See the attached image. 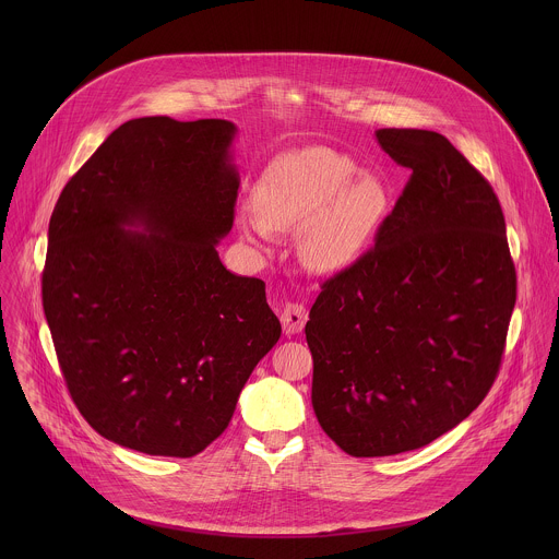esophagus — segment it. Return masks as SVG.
<instances>
[{
	"instance_id": "34e87169",
	"label": "esophagus",
	"mask_w": 559,
	"mask_h": 559,
	"mask_svg": "<svg viewBox=\"0 0 559 559\" xmlns=\"http://www.w3.org/2000/svg\"><path fill=\"white\" fill-rule=\"evenodd\" d=\"M280 320H282V326L288 335L299 333L308 322V310L301 304H286L282 314H280Z\"/></svg>"
}]
</instances>
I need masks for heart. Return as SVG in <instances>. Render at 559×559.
<instances>
[{"label": "heart", "instance_id": "1", "mask_svg": "<svg viewBox=\"0 0 559 559\" xmlns=\"http://www.w3.org/2000/svg\"><path fill=\"white\" fill-rule=\"evenodd\" d=\"M255 217H240L245 237L266 247L271 233L299 230L301 258L317 271L355 264L374 239L390 189L374 171L331 148H304L273 160L253 189Z\"/></svg>", "mask_w": 559, "mask_h": 559}]
</instances>
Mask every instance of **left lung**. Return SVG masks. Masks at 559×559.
Here are the masks:
<instances>
[{
  "mask_svg": "<svg viewBox=\"0 0 559 559\" xmlns=\"http://www.w3.org/2000/svg\"><path fill=\"white\" fill-rule=\"evenodd\" d=\"M411 178L374 247L320 286L306 340L322 430L359 459L417 450L492 388L516 301L499 200L441 133L379 129Z\"/></svg>",
  "mask_w": 559,
  "mask_h": 559,
  "instance_id": "obj_1",
  "label": "left lung"
}]
</instances>
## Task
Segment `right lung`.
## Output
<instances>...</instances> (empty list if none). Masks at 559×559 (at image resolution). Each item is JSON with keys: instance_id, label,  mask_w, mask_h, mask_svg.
<instances>
[{"instance_id": "1", "label": "right lung", "mask_w": 559, "mask_h": 559, "mask_svg": "<svg viewBox=\"0 0 559 559\" xmlns=\"http://www.w3.org/2000/svg\"><path fill=\"white\" fill-rule=\"evenodd\" d=\"M235 135L215 118L129 120L53 209L47 324L81 415L122 448L200 454L282 335L264 282L217 253L235 224Z\"/></svg>"}]
</instances>
